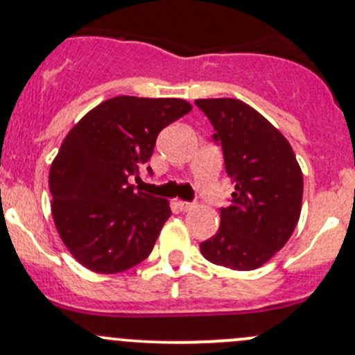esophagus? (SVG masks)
Instances as JSON below:
<instances>
[{
    "instance_id": "esophagus-1",
    "label": "esophagus",
    "mask_w": 355,
    "mask_h": 355,
    "mask_svg": "<svg viewBox=\"0 0 355 355\" xmlns=\"http://www.w3.org/2000/svg\"><path fill=\"white\" fill-rule=\"evenodd\" d=\"M178 207H180L182 212H190L196 205L190 204V202H184V200H178Z\"/></svg>"
}]
</instances>
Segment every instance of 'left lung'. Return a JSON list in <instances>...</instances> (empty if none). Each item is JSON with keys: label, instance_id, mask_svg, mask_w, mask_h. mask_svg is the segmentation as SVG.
Returning a JSON list of instances; mask_svg holds the SVG:
<instances>
[{"label": "left lung", "instance_id": "left-lung-1", "mask_svg": "<svg viewBox=\"0 0 355 355\" xmlns=\"http://www.w3.org/2000/svg\"><path fill=\"white\" fill-rule=\"evenodd\" d=\"M224 151L236 187L220 227L200 244L204 258L234 271L268 263L297 227L303 173L288 139L254 107L232 97L197 99Z\"/></svg>", "mask_w": 355, "mask_h": 355}]
</instances>
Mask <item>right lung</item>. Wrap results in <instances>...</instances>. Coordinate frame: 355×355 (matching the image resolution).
<instances>
[{
  "mask_svg": "<svg viewBox=\"0 0 355 355\" xmlns=\"http://www.w3.org/2000/svg\"><path fill=\"white\" fill-rule=\"evenodd\" d=\"M190 111L192 104L177 97L118 96L65 136L49 173L52 217L84 268L112 275L150 256L170 202L135 190L131 178L139 180L159 131Z\"/></svg>",
  "mask_w": 355,
  "mask_h": 355,
  "instance_id": "obj_1",
  "label": "right lung"
}]
</instances>
